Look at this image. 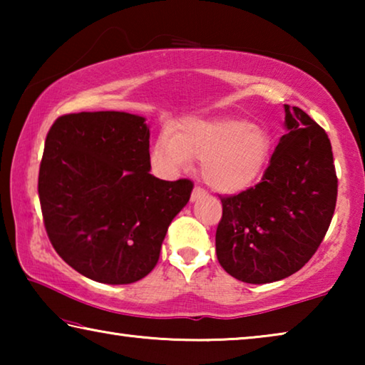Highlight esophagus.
I'll return each instance as SVG.
<instances>
[{"instance_id": "esophagus-1", "label": "esophagus", "mask_w": 365, "mask_h": 365, "mask_svg": "<svg viewBox=\"0 0 365 365\" xmlns=\"http://www.w3.org/2000/svg\"><path fill=\"white\" fill-rule=\"evenodd\" d=\"M205 196H207V191L205 188L195 187L193 191H191L190 200H191V202H193V201H197V200H200V197H205Z\"/></svg>"}]
</instances>
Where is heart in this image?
<instances>
[{
    "label": "heart",
    "mask_w": 365,
    "mask_h": 365,
    "mask_svg": "<svg viewBox=\"0 0 365 365\" xmlns=\"http://www.w3.org/2000/svg\"><path fill=\"white\" fill-rule=\"evenodd\" d=\"M274 143L265 128L245 119H188L174 135L163 133L153 148V163L163 170L185 169L201 159L209 187L224 193L248 188L267 169Z\"/></svg>",
    "instance_id": "heart-1"
}]
</instances>
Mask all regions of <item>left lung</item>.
I'll return each mask as SVG.
<instances>
[{"label": "left lung", "instance_id": "8db88e82", "mask_svg": "<svg viewBox=\"0 0 365 365\" xmlns=\"http://www.w3.org/2000/svg\"><path fill=\"white\" fill-rule=\"evenodd\" d=\"M285 125L261 182L220 197L215 255L227 274L246 283L298 272L316 255L335 212L338 178L329 135L288 104Z\"/></svg>", "mask_w": 365, "mask_h": 365}]
</instances>
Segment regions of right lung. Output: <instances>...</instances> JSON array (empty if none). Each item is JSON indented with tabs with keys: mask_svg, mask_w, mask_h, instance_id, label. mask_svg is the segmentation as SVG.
Segmentation results:
<instances>
[{
	"mask_svg": "<svg viewBox=\"0 0 365 365\" xmlns=\"http://www.w3.org/2000/svg\"><path fill=\"white\" fill-rule=\"evenodd\" d=\"M150 128L117 110L64 114L40 163L43 224L63 261L88 279L127 285L156 267L193 182L150 174Z\"/></svg>",
	"mask_w": 365,
	"mask_h": 365,
	"instance_id": "obj_1",
	"label": "right lung"
}]
</instances>
